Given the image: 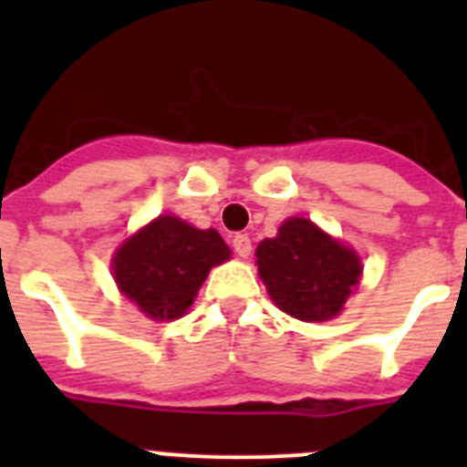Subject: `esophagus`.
<instances>
[{"label":"esophagus","mask_w":467,"mask_h":467,"mask_svg":"<svg viewBox=\"0 0 467 467\" xmlns=\"http://www.w3.org/2000/svg\"><path fill=\"white\" fill-rule=\"evenodd\" d=\"M231 245H234V253L243 259H247L250 257V253H253V243H250V238H247L245 234H238V236H234Z\"/></svg>","instance_id":"1"}]
</instances>
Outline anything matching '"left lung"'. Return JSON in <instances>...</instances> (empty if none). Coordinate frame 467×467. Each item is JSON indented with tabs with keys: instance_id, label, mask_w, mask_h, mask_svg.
I'll return each mask as SVG.
<instances>
[{
	"instance_id": "left-lung-1",
	"label": "left lung",
	"mask_w": 467,
	"mask_h": 467,
	"mask_svg": "<svg viewBox=\"0 0 467 467\" xmlns=\"http://www.w3.org/2000/svg\"><path fill=\"white\" fill-rule=\"evenodd\" d=\"M257 269L280 311L304 323H323L341 313L360 283L362 264L311 220L292 217L280 224L278 236L259 243Z\"/></svg>"
}]
</instances>
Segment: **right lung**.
<instances>
[{"label":"right lung","instance_id":"obj_1","mask_svg":"<svg viewBox=\"0 0 467 467\" xmlns=\"http://www.w3.org/2000/svg\"><path fill=\"white\" fill-rule=\"evenodd\" d=\"M229 254L214 229H196L180 217L159 214L119 247L111 271L119 290L144 316L175 320L192 306L210 269Z\"/></svg>","mask_w":467,"mask_h":467}]
</instances>
